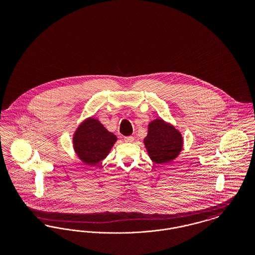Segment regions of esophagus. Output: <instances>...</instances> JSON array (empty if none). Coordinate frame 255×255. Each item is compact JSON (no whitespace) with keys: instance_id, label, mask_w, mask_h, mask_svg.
Here are the masks:
<instances>
[{"instance_id":"34e87169","label":"esophagus","mask_w":255,"mask_h":255,"mask_svg":"<svg viewBox=\"0 0 255 255\" xmlns=\"http://www.w3.org/2000/svg\"><path fill=\"white\" fill-rule=\"evenodd\" d=\"M124 141L127 143H132L133 141V136H125Z\"/></svg>"}]
</instances>
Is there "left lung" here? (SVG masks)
<instances>
[{"label": "left lung", "mask_w": 255, "mask_h": 255, "mask_svg": "<svg viewBox=\"0 0 255 255\" xmlns=\"http://www.w3.org/2000/svg\"><path fill=\"white\" fill-rule=\"evenodd\" d=\"M143 142L149 157L158 164L175 159L181 153L183 145L180 131L161 119L149 123L148 133Z\"/></svg>", "instance_id": "obj_1"}]
</instances>
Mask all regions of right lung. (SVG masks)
I'll list each match as a JSON object with an SVG mask.
<instances>
[{"mask_svg": "<svg viewBox=\"0 0 255 255\" xmlns=\"http://www.w3.org/2000/svg\"><path fill=\"white\" fill-rule=\"evenodd\" d=\"M117 139V135L109 132L98 120L90 118L73 133V149L85 164L93 166L109 155Z\"/></svg>", "mask_w": 255, "mask_h": 255, "instance_id": "add662e5", "label": "right lung"}]
</instances>
